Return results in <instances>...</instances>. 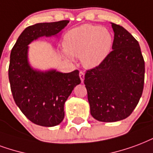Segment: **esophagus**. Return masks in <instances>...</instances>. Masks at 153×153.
I'll return each mask as SVG.
<instances>
[{
  "label": "esophagus",
  "instance_id": "obj_1",
  "mask_svg": "<svg viewBox=\"0 0 153 153\" xmlns=\"http://www.w3.org/2000/svg\"><path fill=\"white\" fill-rule=\"evenodd\" d=\"M84 72L80 71L79 72V77H80V79H81L82 82H83V80H84Z\"/></svg>",
  "mask_w": 153,
  "mask_h": 153
}]
</instances>
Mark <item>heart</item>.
<instances>
[{
  "label": "heart",
  "instance_id": "heart-1",
  "mask_svg": "<svg viewBox=\"0 0 153 153\" xmlns=\"http://www.w3.org/2000/svg\"><path fill=\"white\" fill-rule=\"evenodd\" d=\"M112 43V34L108 29L82 25L64 35V53L70 58L72 56L81 57L83 66L93 68L100 65L110 53Z\"/></svg>",
  "mask_w": 153,
  "mask_h": 153
}]
</instances>
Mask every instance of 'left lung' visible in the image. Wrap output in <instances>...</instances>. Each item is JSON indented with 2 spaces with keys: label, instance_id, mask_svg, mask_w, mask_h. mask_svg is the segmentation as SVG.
<instances>
[{
  "label": "left lung",
  "instance_id": "left-lung-1",
  "mask_svg": "<svg viewBox=\"0 0 153 153\" xmlns=\"http://www.w3.org/2000/svg\"><path fill=\"white\" fill-rule=\"evenodd\" d=\"M111 26L112 51L99 66L87 70L84 79L91 114L101 122L128 117L144 89L145 67L138 42L120 25Z\"/></svg>",
  "mask_w": 153,
  "mask_h": 153
}]
</instances>
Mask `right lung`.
I'll use <instances>...</instances> for the list:
<instances>
[{
	"label": "right lung",
	"instance_id": "1",
	"mask_svg": "<svg viewBox=\"0 0 153 153\" xmlns=\"http://www.w3.org/2000/svg\"><path fill=\"white\" fill-rule=\"evenodd\" d=\"M69 21L38 23L25 29L12 49L9 79L13 97L22 112L35 124L53 127L64 118V103L81 82L79 71L40 72L28 62V45L39 37L57 35Z\"/></svg>",
	"mask_w": 153,
	"mask_h": 153
}]
</instances>
